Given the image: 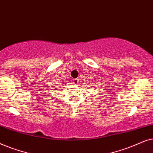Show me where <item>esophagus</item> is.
<instances>
[{"label":"esophagus","mask_w":153,"mask_h":153,"mask_svg":"<svg viewBox=\"0 0 153 153\" xmlns=\"http://www.w3.org/2000/svg\"><path fill=\"white\" fill-rule=\"evenodd\" d=\"M73 83H74V84H78V83H79V79H73Z\"/></svg>","instance_id":"obj_1"}]
</instances>
